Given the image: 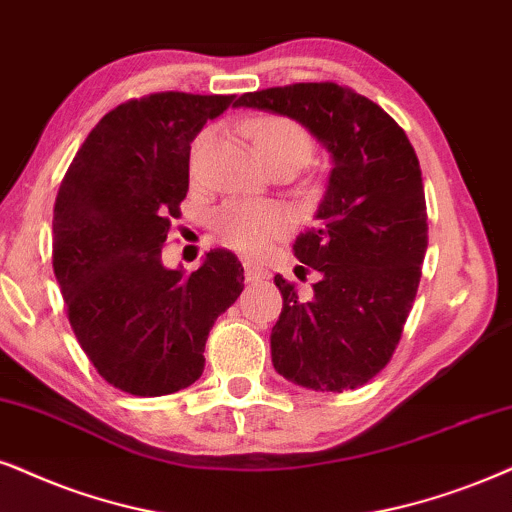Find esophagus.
I'll use <instances>...</instances> for the list:
<instances>
[{"instance_id": "34e87169", "label": "esophagus", "mask_w": 512, "mask_h": 512, "mask_svg": "<svg viewBox=\"0 0 512 512\" xmlns=\"http://www.w3.org/2000/svg\"><path fill=\"white\" fill-rule=\"evenodd\" d=\"M269 276V271L264 269V267H260V264H245V278H248V281H260V278H267Z\"/></svg>"}]
</instances>
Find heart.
I'll return each mask as SVG.
<instances>
[{
  "mask_svg": "<svg viewBox=\"0 0 512 512\" xmlns=\"http://www.w3.org/2000/svg\"><path fill=\"white\" fill-rule=\"evenodd\" d=\"M212 141L210 132L196 139L191 151V165L196 170L203 153ZM252 141L269 167L293 165L295 170L307 163L314 153V139L297 120L286 115H262L252 122ZM290 229V215L276 205H255L234 200L226 203L215 217V234L219 241L243 255H262L271 241L286 236Z\"/></svg>",
  "mask_w": 512,
  "mask_h": 512,
  "instance_id": "b5f03b06",
  "label": "heart"
}]
</instances>
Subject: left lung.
I'll return each instance as SVG.
<instances>
[{"label":"left lung","instance_id":"1","mask_svg":"<svg viewBox=\"0 0 512 512\" xmlns=\"http://www.w3.org/2000/svg\"><path fill=\"white\" fill-rule=\"evenodd\" d=\"M236 106L288 115L333 153L319 222L293 245L302 274L319 271V281L300 293L274 276L283 307L271 361L307 390H357L390 364L423 274L428 208L416 151L378 103L338 82L269 87Z\"/></svg>","mask_w":512,"mask_h":512}]
</instances>
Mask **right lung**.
I'll return each instance as SVG.
<instances>
[{"instance_id":"1","label":"right lung","mask_w":512,"mask_h":512,"mask_svg":"<svg viewBox=\"0 0 512 512\" xmlns=\"http://www.w3.org/2000/svg\"><path fill=\"white\" fill-rule=\"evenodd\" d=\"M234 94L158 92L96 122L58 189L51 262L77 342L108 385L163 397L196 383L243 267L212 250L186 276L160 262L189 191L191 141Z\"/></svg>"}]
</instances>
